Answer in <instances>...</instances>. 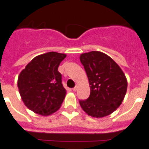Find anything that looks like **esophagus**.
Instances as JSON below:
<instances>
[{"instance_id": "34e87169", "label": "esophagus", "mask_w": 149, "mask_h": 149, "mask_svg": "<svg viewBox=\"0 0 149 149\" xmlns=\"http://www.w3.org/2000/svg\"><path fill=\"white\" fill-rule=\"evenodd\" d=\"M77 89H78V86H76L72 88V90H73V91H77Z\"/></svg>"}]
</instances>
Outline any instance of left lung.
Listing matches in <instances>:
<instances>
[{"label": "left lung", "mask_w": 149, "mask_h": 149, "mask_svg": "<svg viewBox=\"0 0 149 149\" xmlns=\"http://www.w3.org/2000/svg\"><path fill=\"white\" fill-rule=\"evenodd\" d=\"M80 62L90 86L87 100H79L84 112L95 118L109 116L123 102L127 90V79L118 64L100 51L81 54Z\"/></svg>", "instance_id": "left-lung-1"}]
</instances>
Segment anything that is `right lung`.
I'll use <instances>...</instances> for the list:
<instances>
[{
	"mask_svg": "<svg viewBox=\"0 0 149 149\" xmlns=\"http://www.w3.org/2000/svg\"><path fill=\"white\" fill-rule=\"evenodd\" d=\"M66 56L56 52L37 56L19 75L17 86L21 99L35 113L49 116L61 106L66 89L58 67Z\"/></svg>",
	"mask_w": 149,
	"mask_h": 149,
	"instance_id": "obj_1",
	"label": "right lung"
}]
</instances>
